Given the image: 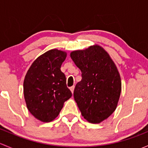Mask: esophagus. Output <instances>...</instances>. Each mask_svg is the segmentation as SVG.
<instances>
[{"mask_svg": "<svg viewBox=\"0 0 148 148\" xmlns=\"http://www.w3.org/2000/svg\"><path fill=\"white\" fill-rule=\"evenodd\" d=\"M70 90H71V92H72V94L74 93V86H72L70 87Z\"/></svg>", "mask_w": 148, "mask_h": 148, "instance_id": "esophagus-1", "label": "esophagus"}]
</instances>
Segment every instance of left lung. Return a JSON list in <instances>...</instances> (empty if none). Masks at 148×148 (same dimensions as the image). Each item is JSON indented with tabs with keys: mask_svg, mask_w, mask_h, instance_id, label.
<instances>
[{
	"mask_svg": "<svg viewBox=\"0 0 148 148\" xmlns=\"http://www.w3.org/2000/svg\"><path fill=\"white\" fill-rule=\"evenodd\" d=\"M82 71L74 97L84 118L91 123H100L116 110L121 93L119 71L110 55L98 45L70 54Z\"/></svg>",
	"mask_w": 148,
	"mask_h": 148,
	"instance_id": "8db88e82",
	"label": "left lung"
}]
</instances>
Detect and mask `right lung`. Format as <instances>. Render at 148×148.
I'll list each match as a JSON object with an SVG mask.
<instances>
[{"label": "right lung", "instance_id": "obj_1", "mask_svg": "<svg viewBox=\"0 0 148 148\" xmlns=\"http://www.w3.org/2000/svg\"><path fill=\"white\" fill-rule=\"evenodd\" d=\"M66 53L51 49L38 56L28 70L23 82V94L28 111L41 122L53 120L64 103L71 96L60 68Z\"/></svg>", "mask_w": 148, "mask_h": 148}]
</instances>
